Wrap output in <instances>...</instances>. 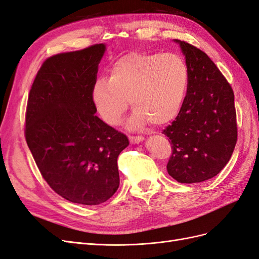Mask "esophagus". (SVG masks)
I'll use <instances>...</instances> for the list:
<instances>
[{"label": "esophagus", "mask_w": 259, "mask_h": 259, "mask_svg": "<svg viewBox=\"0 0 259 259\" xmlns=\"http://www.w3.org/2000/svg\"><path fill=\"white\" fill-rule=\"evenodd\" d=\"M144 137L143 136H130V142L131 144H139L144 142Z\"/></svg>", "instance_id": "34e87169"}]
</instances>
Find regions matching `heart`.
<instances>
[{
  "instance_id": "heart-1",
  "label": "heart",
  "mask_w": 259,
  "mask_h": 259,
  "mask_svg": "<svg viewBox=\"0 0 259 259\" xmlns=\"http://www.w3.org/2000/svg\"><path fill=\"white\" fill-rule=\"evenodd\" d=\"M189 88V69L174 53L132 52L116 59L108 70V79L94 82L91 99L94 108L110 126L119 124L128 107H134L132 127L149 121L164 125L182 111Z\"/></svg>"
}]
</instances>
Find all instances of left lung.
Here are the masks:
<instances>
[{
    "label": "left lung",
    "mask_w": 259,
    "mask_h": 259,
    "mask_svg": "<svg viewBox=\"0 0 259 259\" xmlns=\"http://www.w3.org/2000/svg\"><path fill=\"white\" fill-rule=\"evenodd\" d=\"M174 42L186 58L189 88L182 111L163 131L173 149L166 168L179 183H202L226 166L236 147L234 95L204 52L184 41Z\"/></svg>",
    "instance_id": "1"
}]
</instances>
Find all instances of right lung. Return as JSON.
Instances as JSON below:
<instances>
[{"instance_id": "1", "label": "right lung", "mask_w": 259, "mask_h": 259, "mask_svg": "<svg viewBox=\"0 0 259 259\" xmlns=\"http://www.w3.org/2000/svg\"><path fill=\"white\" fill-rule=\"evenodd\" d=\"M106 44L46 59L30 90L26 140L43 178L66 200L98 205L120 185L117 156L128 138L97 115L91 99Z\"/></svg>"}]
</instances>
